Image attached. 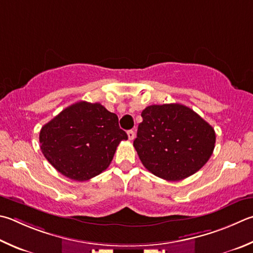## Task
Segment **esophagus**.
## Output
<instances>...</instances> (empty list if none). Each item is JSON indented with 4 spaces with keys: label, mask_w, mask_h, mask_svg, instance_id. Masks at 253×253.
Listing matches in <instances>:
<instances>
[{
    "label": "esophagus",
    "mask_w": 253,
    "mask_h": 253,
    "mask_svg": "<svg viewBox=\"0 0 253 253\" xmlns=\"http://www.w3.org/2000/svg\"><path fill=\"white\" fill-rule=\"evenodd\" d=\"M127 135H128V138H129V140H132L135 138V136H136V134H135V131L134 130H128L127 131Z\"/></svg>",
    "instance_id": "obj_1"
}]
</instances>
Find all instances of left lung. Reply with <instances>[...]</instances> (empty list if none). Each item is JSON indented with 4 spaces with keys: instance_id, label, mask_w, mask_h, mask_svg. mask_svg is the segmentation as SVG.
<instances>
[{
    "instance_id": "8db88e82",
    "label": "left lung",
    "mask_w": 253,
    "mask_h": 253,
    "mask_svg": "<svg viewBox=\"0 0 253 253\" xmlns=\"http://www.w3.org/2000/svg\"><path fill=\"white\" fill-rule=\"evenodd\" d=\"M134 147L145 168L168 181L199 170L212 155L215 132L205 119L180 104L151 105L141 112Z\"/></svg>"
}]
</instances>
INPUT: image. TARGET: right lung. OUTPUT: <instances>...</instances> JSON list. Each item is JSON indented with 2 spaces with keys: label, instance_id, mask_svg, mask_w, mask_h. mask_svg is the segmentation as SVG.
I'll return each mask as SVG.
<instances>
[{
  "label": "right lung",
  "instance_id": "obj_1",
  "mask_svg": "<svg viewBox=\"0 0 253 253\" xmlns=\"http://www.w3.org/2000/svg\"><path fill=\"white\" fill-rule=\"evenodd\" d=\"M116 114L102 104L79 102L71 105L42 127L41 150L64 176L85 181L107 169L122 140Z\"/></svg>",
  "mask_w": 253,
  "mask_h": 253
}]
</instances>
